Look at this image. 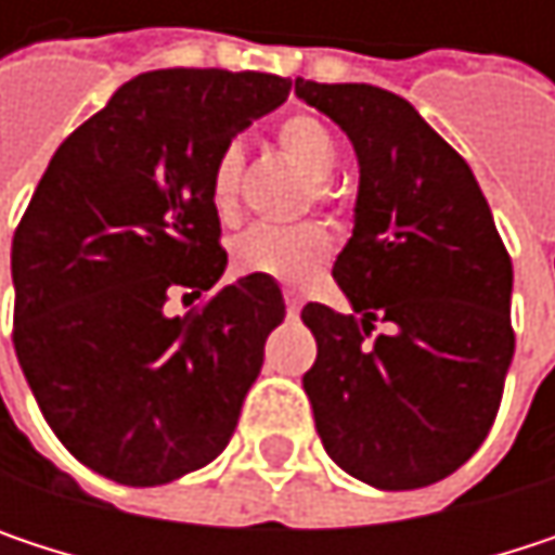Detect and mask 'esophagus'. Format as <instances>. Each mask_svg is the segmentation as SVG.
<instances>
[{"label":"esophagus","instance_id":"34e87169","mask_svg":"<svg viewBox=\"0 0 555 555\" xmlns=\"http://www.w3.org/2000/svg\"><path fill=\"white\" fill-rule=\"evenodd\" d=\"M285 311H288V318H298V311H301V295L295 288H285Z\"/></svg>","mask_w":555,"mask_h":555}]
</instances>
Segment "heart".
I'll return each mask as SVG.
<instances>
[{"label":"heart","instance_id":"b5f03b06","mask_svg":"<svg viewBox=\"0 0 555 555\" xmlns=\"http://www.w3.org/2000/svg\"><path fill=\"white\" fill-rule=\"evenodd\" d=\"M279 151L314 182V198H327V179L337 169V141L331 128L314 115H288L276 125ZM241 172L244 157L237 144L221 147L208 172V202L218 218H234L241 198ZM331 241L318 224H292V228H250L231 247V263L244 276H267L298 285L311 279L327 260Z\"/></svg>","mask_w":555,"mask_h":555}]
</instances>
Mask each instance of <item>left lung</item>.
Returning a JSON list of instances; mask_svg holds the SVG:
<instances>
[{
    "label": "left lung",
    "mask_w": 555,
    "mask_h": 555,
    "mask_svg": "<svg viewBox=\"0 0 555 555\" xmlns=\"http://www.w3.org/2000/svg\"><path fill=\"white\" fill-rule=\"evenodd\" d=\"M360 160L334 279L353 311L308 301L301 376L327 456L401 492L456 473L489 437L514 357L511 257L469 164L411 102L366 82L295 79Z\"/></svg>",
    "instance_id": "8db88e82"
}]
</instances>
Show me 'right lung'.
<instances>
[{
  "label": "right lung",
  "mask_w": 555,
  "mask_h": 555,
  "mask_svg": "<svg viewBox=\"0 0 555 555\" xmlns=\"http://www.w3.org/2000/svg\"><path fill=\"white\" fill-rule=\"evenodd\" d=\"M273 73L154 69L51 157L12 237L15 353L56 440L121 486H167L234 437L285 301L228 267L208 172L285 102ZM172 291L198 309L169 315ZM184 297V296H183Z\"/></svg>",
  "instance_id": "1"
}]
</instances>
